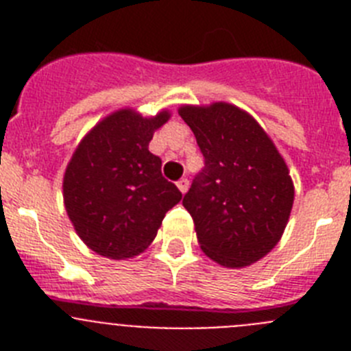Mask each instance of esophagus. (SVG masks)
Instances as JSON below:
<instances>
[{
	"label": "esophagus",
	"mask_w": 351,
	"mask_h": 351,
	"mask_svg": "<svg viewBox=\"0 0 351 351\" xmlns=\"http://www.w3.org/2000/svg\"><path fill=\"white\" fill-rule=\"evenodd\" d=\"M178 188L179 191L184 195L186 191H188V188H190V181H188V179H181V181H178Z\"/></svg>",
	"instance_id": "esophagus-1"
}]
</instances>
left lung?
Segmentation results:
<instances>
[{
	"mask_svg": "<svg viewBox=\"0 0 351 351\" xmlns=\"http://www.w3.org/2000/svg\"><path fill=\"white\" fill-rule=\"evenodd\" d=\"M206 169L182 206L198 244L213 262L241 269L280 243L293 206V181L283 156L255 117L226 101L181 105Z\"/></svg>",
	"mask_w": 351,
	"mask_h": 351,
	"instance_id": "8db88e82",
	"label": "left lung"
}]
</instances>
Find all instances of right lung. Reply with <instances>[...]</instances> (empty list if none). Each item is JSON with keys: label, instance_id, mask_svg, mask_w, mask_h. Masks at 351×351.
Instances as JSON below:
<instances>
[{"label": "right lung", "instance_id": "right-lung-1", "mask_svg": "<svg viewBox=\"0 0 351 351\" xmlns=\"http://www.w3.org/2000/svg\"><path fill=\"white\" fill-rule=\"evenodd\" d=\"M169 119L167 108L153 117L119 108L98 121L71 154L64 209L82 243L98 255H141L167 210L181 202V191L161 176V160L149 151L154 132Z\"/></svg>", "mask_w": 351, "mask_h": 351}]
</instances>
